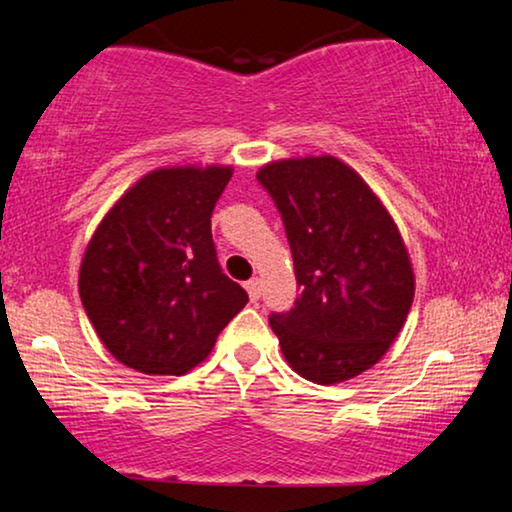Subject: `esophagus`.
<instances>
[{"label": "esophagus", "mask_w": 512, "mask_h": 512, "mask_svg": "<svg viewBox=\"0 0 512 512\" xmlns=\"http://www.w3.org/2000/svg\"><path fill=\"white\" fill-rule=\"evenodd\" d=\"M244 286H247V293H249V298H251V300H258V298H261V286H263L261 279H258V277L249 279V282L244 284Z\"/></svg>", "instance_id": "1"}]
</instances>
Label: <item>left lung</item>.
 <instances>
[{"instance_id": "left-lung-1", "label": "left lung", "mask_w": 512, "mask_h": 512, "mask_svg": "<svg viewBox=\"0 0 512 512\" xmlns=\"http://www.w3.org/2000/svg\"><path fill=\"white\" fill-rule=\"evenodd\" d=\"M258 181L282 214L300 296L270 314L284 359L338 384L373 368L415 298L408 249L380 198L333 156L275 160Z\"/></svg>"}]
</instances>
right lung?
Here are the masks:
<instances>
[{
  "instance_id": "add662e5",
  "label": "right lung",
  "mask_w": 512,
  "mask_h": 512,
  "mask_svg": "<svg viewBox=\"0 0 512 512\" xmlns=\"http://www.w3.org/2000/svg\"><path fill=\"white\" fill-rule=\"evenodd\" d=\"M233 167H163L123 193L90 237L83 310L111 356L146 375L205 361L247 291L223 275L212 212Z\"/></svg>"
}]
</instances>
